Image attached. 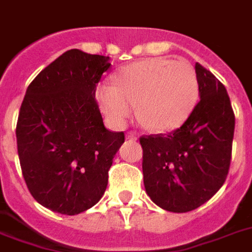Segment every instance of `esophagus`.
<instances>
[{"mask_svg":"<svg viewBox=\"0 0 252 252\" xmlns=\"http://www.w3.org/2000/svg\"><path fill=\"white\" fill-rule=\"evenodd\" d=\"M126 139H128V140H137V136H136V133L128 132V133H126Z\"/></svg>","mask_w":252,"mask_h":252,"instance_id":"1","label":"esophagus"}]
</instances>
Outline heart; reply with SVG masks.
Returning <instances> with one entry per match:
<instances>
[{"mask_svg": "<svg viewBox=\"0 0 252 252\" xmlns=\"http://www.w3.org/2000/svg\"><path fill=\"white\" fill-rule=\"evenodd\" d=\"M113 84H100L96 97L115 126H124L134 107L144 126L156 132L181 126L199 95L198 76L186 61L151 58L123 68Z\"/></svg>", "mask_w": 252, "mask_h": 252, "instance_id": "obj_1", "label": "heart"}]
</instances>
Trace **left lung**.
Wrapping results in <instances>:
<instances>
[{"label":"left lung","mask_w":252,"mask_h":252,"mask_svg":"<svg viewBox=\"0 0 252 252\" xmlns=\"http://www.w3.org/2000/svg\"><path fill=\"white\" fill-rule=\"evenodd\" d=\"M199 101L178 129L141 136L144 186L157 206L173 213L207 202L227 177L235 116L227 91L195 63Z\"/></svg>","instance_id":"1"}]
</instances>
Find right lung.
<instances>
[{"instance_id":"add662e5","label":"right lung","mask_w":252,"mask_h":252,"mask_svg":"<svg viewBox=\"0 0 252 252\" xmlns=\"http://www.w3.org/2000/svg\"><path fill=\"white\" fill-rule=\"evenodd\" d=\"M109 57L72 49L36 75L26 90L17 148L25 182L36 202L75 216L100 201L123 132L103 124L96 84Z\"/></svg>"}]
</instances>
